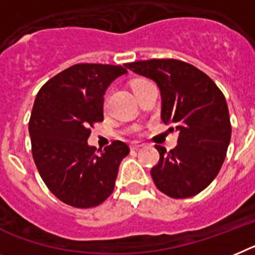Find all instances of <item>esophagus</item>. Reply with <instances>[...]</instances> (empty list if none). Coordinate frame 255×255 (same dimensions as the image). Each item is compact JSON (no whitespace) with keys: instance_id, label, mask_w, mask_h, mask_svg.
<instances>
[{"instance_id":"esophagus-1","label":"esophagus","mask_w":255,"mask_h":255,"mask_svg":"<svg viewBox=\"0 0 255 255\" xmlns=\"http://www.w3.org/2000/svg\"><path fill=\"white\" fill-rule=\"evenodd\" d=\"M144 145V142H141V141H133V142H131V149L132 150H137V149L142 147Z\"/></svg>"}]
</instances>
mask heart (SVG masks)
<instances>
[{"label":"heart","mask_w":255,"mask_h":255,"mask_svg":"<svg viewBox=\"0 0 255 255\" xmlns=\"http://www.w3.org/2000/svg\"><path fill=\"white\" fill-rule=\"evenodd\" d=\"M142 81H145V80H141V79H138V80H134L133 83H132V88H133L134 85H137V84H140V83H142Z\"/></svg>","instance_id":"b5f03b06"}]
</instances>
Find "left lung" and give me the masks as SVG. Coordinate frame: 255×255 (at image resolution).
Returning a JSON list of instances; mask_svg holds the SVG:
<instances>
[{
    "label": "left lung",
    "mask_w": 255,
    "mask_h": 255,
    "mask_svg": "<svg viewBox=\"0 0 255 255\" xmlns=\"http://www.w3.org/2000/svg\"><path fill=\"white\" fill-rule=\"evenodd\" d=\"M155 81L164 124L177 131L172 150L155 145L159 162L150 174L155 187L172 198L196 196L217 177L231 141L226 98L205 72L177 59H149L124 65Z\"/></svg>",
    "instance_id": "left-lung-1"
}]
</instances>
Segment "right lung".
I'll return each instance as SVG.
<instances>
[{
	"instance_id": "add662e5",
	"label": "right lung",
	"mask_w": 255,
	"mask_h": 255,
	"mask_svg": "<svg viewBox=\"0 0 255 255\" xmlns=\"http://www.w3.org/2000/svg\"><path fill=\"white\" fill-rule=\"evenodd\" d=\"M126 72L122 66L79 63L46 81L36 96L28 126L33 160L49 190L70 206H98L114 190L129 147L113 141L98 153L87 140L104 121L105 92Z\"/></svg>"
}]
</instances>
